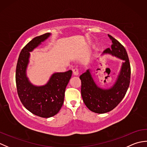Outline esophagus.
Returning a JSON list of instances; mask_svg holds the SVG:
<instances>
[{
	"label": "esophagus",
	"instance_id": "obj_1",
	"mask_svg": "<svg viewBox=\"0 0 147 147\" xmlns=\"http://www.w3.org/2000/svg\"><path fill=\"white\" fill-rule=\"evenodd\" d=\"M73 74H74V75L77 76L79 74V69L77 67H74L73 69Z\"/></svg>",
	"mask_w": 147,
	"mask_h": 147
}]
</instances>
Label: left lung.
I'll list each match as a JSON object with an SVG mask.
<instances>
[{
  "label": "left lung",
  "instance_id": "obj_1",
  "mask_svg": "<svg viewBox=\"0 0 147 147\" xmlns=\"http://www.w3.org/2000/svg\"><path fill=\"white\" fill-rule=\"evenodd\" d=\"M111 49L105 50L103 54H110L123 60L120 73L111 88L102 89L96 85L90 69L80 76L82 81L83 100L89 110L98 114H104L114 109L124 97L130 83L131 67L128 55L124 46L111 35Z\"/></svg>",
  "mask_w": 147,
  "mask_h": 147
}]
</instances>
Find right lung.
Masks as SVG:
<instances>
[{"instance_id":"1","label":"right lung","mask_w":147,"mask_h":147,"mask_svg":"<svg viewBox=\"0 0 147 147\" xmlns=\"http://www.w3.org/2000/svg\"><path fill=\"white\" fill-rule=\"evenodd\" d=\"M51 34L45 33L36 36L21 50L16 71V83L18 94L27 110L39 117L49 118L57 114L64 103L65 90L72 75V71L55 73L47 83L35 86L26 76L30 52L47 39Z\"/></svg>"}]
</instances>
